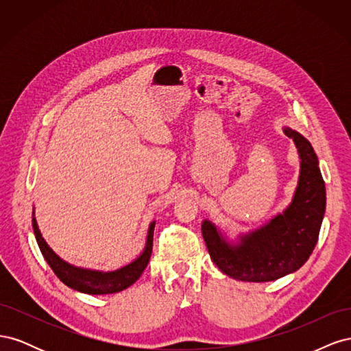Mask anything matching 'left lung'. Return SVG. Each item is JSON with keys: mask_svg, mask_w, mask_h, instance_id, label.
<instances>
[{"mask_svg": "<svg viewBox=\"0 0 351 351\" xmlns=\"http://www.w3.org/2000/svg\"><path fill=\"white\" fill-rule=\"evenodd\" d=\"M300 158L299 182L291 204L267 224L234 241L204 219L202 236L210 259L228 277L247 282L278 280L302 268L312 254L325 214V183L311 142L299 132L284 127Z\"/></svg>", "mask_w": 351, "mask_h": 351, "instance_id": "8db88e82", "label": "left lung"}]
</instances>
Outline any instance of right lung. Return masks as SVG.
<instances>
[{
    "instance_id": "obj_1",
    "label": "right lung",
    "mask_w": 351,
    "mask_h": 351,
    "mask_svg": "<svg viewBox=\"0 0 351 351\" xmlns=\"http://www.w3.org/2000/svg\"><path fill=\"white\" fill-rule=\"evenodd\" d=\"M32 215H34L32 217V226H34V232L38 241V246L42 252V256L45 258V261L48 262L51 269L54 271L57 277L73 290H77L84 294H95V295L123 291L127 289V287H130L133 282L139 280L142 272L147 267V262L151 259L155 221L151 222L149 230H147L145 249L141 253L139 258L117 271L102 272V271L74 267V265H70L69 262L62 261L58 254L48 246V243L44 240V237H42L36 218H35V210L32 212Z\"/></svg>"
}]
</instances>
